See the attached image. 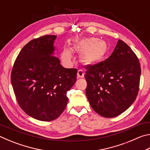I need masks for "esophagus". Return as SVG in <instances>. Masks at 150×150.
<instances>
[{
  "label": "esophagus",
  "instance_id": "34e87169",
  "mask_svg": "<svg viewBox=\"0 0 150 150\" xmlns=\"http://www.w3.org/2000/svg\"><path fill=\"white\" fill-rule=\"evenodd\" d=\"M85 73L82 70H78L77 71V78H83L84 77Z\"/></svg>",
  "mask_w": 150,
  "mask_h": 150
}]
</instances>
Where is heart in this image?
<instances>
[{"label":"heart","instance_id":"b5f03b06","mask_svg":"<svg viewBox=\"0 0 150 150\" xmlns=\"http://www.w3.org/2000/svg\"><path fill=\"white\" fill-rule=\"evenodd\" d=\"M73 48L83 52L82 61L87 65H95L101 62L106 57L108 51L107 42L95 37L84 38L79 40L76 42ZM62 57L65 62H70L72 58L71 50L65 48L63 50Z\"/></svg>","mask_w":150,"mask_h":150}]
</instances>
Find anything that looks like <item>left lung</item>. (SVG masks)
<instances>
[{
  "label": "left lung",
  "mask_w": 150,
  "mask_h": 150,
  "mask_svg": "<svg viewBox=\"0 0 150 150\" xmlns=\"http://www.w3.org/2000/svg\"><path fill=\"white\" fill-rule=\"evenodd\" d=\"M140 75L138 57L125 42L118 40L108 59L87 68L86 95L91 107L106 118L124 112L136 100Z\"/></svg>",
  "instance_id": "left-lung-1"
}]
</instances>
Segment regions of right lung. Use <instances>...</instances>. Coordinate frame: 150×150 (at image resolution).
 <instances>
[{
    "mask_svg": "<svg viewBox=\"0 0 150 150\" xmlns=\"http://www.w3.org/2000/svg\"><path fill=\"white\" fill-rule=\"evenodd\" d=\"M57 36L46 35L26 44L15 61L11 83L18 103L36 120L59 117L68 102L67 92L75 84L77 69H67L55 54Z\"/></svg>",
    "mask_w": 150,
    "mask_h": 150,
    "instance_id": "obj_1",
    "label": "right lung"
}]
</instances>
